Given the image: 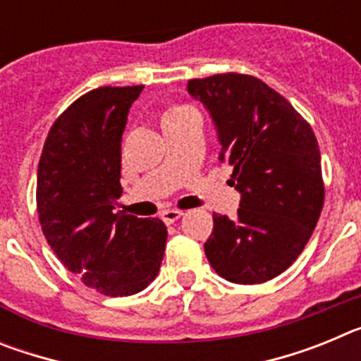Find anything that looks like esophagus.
Listing matches in <instances>:
<instances>
[{"instance_id":"1","label":"esophagus","mask_w":361,"mask_h":361,"mask_svg":"<svg viewBox=\"0 0 361 361\" xmlns=\"http://www.w3.org/2000/svg\"><path fill=\"white\" fill-rule=\"evenodd\" d=\"M183 216V212L180 209H164V212L161 213V219L164 220L166 224H173L175 220H178Z\"/></svg>"}]
</instances>
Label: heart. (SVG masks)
Here are the masks:
<instances>
[{"label": "heart", "mask_w": 361, "mask_h": 361, "mask_svg": "<svg viewBox=\"0 0 361 361\" xmlns=\"http://www.w3.org/2000/svg\"><path fill=\"white\" fill-rule=\"evenodd\" d=\"M184 110H188V106H171L164 111V117L162 119H168V117L178 116V114H183Z\"/></svg>", "instance_id": "obj_1"}]
</instances>
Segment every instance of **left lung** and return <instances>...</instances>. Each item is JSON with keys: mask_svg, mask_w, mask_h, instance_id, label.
<instances>
[{"mask_svg": "<svg viewBox=\"0 0 361 361\" xmlns=\"http://www.w3.org/2000/svg\"><path fill=\"white\" fill-rule=\"evenodd\" d=\"M188 92L212 116L240 193L237 219L213 213L204 253L233 283H262L295 262L324 208L318 141L273 88L244 73L191 79Z\"/></svg>", "mask_w": 361, "mask_h": 361, "instance_id": "8db88e82", "label": "left lung"}]
</instances>
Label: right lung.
I'll return each mask as SVG.
<instances>
[{"mask_svg": "<svg viewBox=\"0 0 361 361\" xmlns=\"http://www.w3.org/2000/svg\"><path fill=\"white\" fill-rule=\"evenodd\" d=\"M145 86H101L50 128L37 166V215L56 257L82 283L130 296L155 280L168 231L162 220L116 212L121 141Z\"/></svg>", "mask_w": 361, "mask_h": 361, "instance_id": "1", "label": "right lung"}]
</instances>
